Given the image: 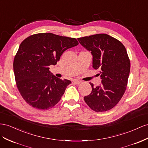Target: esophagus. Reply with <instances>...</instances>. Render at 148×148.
<instances>
[{"label": "esophagus", "instance_id": "1", "mask_svg": "<svg viewBox=\"0 0 148 148\" xmlns=\"http://www.w3.org/2000/svg\"><path fill=\"white\" fill-rule=\"evenodd\" d=\"M73 83L75 84H77V85H78V84L81 83L82 82L80 80H77V79H74V80L73 81Z\"/></svg>", "mask_w": 148, "mask_h": 148}]
</instances>
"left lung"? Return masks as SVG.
I'll list each match as a JSON object with an SVG mask.
<instances>
[{
  "mask_svg": "<svg viewBox=\"0 0 148 148\" xmlns=\"http://www.w3.org/2000/svg\"><path fill=\"white\" fill-rule=\"evenodd\" d=\"M80 44L93 55V68L99 70L101 83L84 97L85 101L96 112L112 109L120 101L127 85L130 60L126 48L114 37L105 34L78 38Z\"/></svg>",
  "mask_w": 148,
  "mask_h": 148,
  "instance_id": "left-lung-1",
  "label": "left lung"
}]
</instances>
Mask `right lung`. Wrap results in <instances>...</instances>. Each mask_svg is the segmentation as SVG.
Here are the masks:
<instances>
[{"label": "right lung", "mask_w": 148, "mask_h": 148, "mask_svg": "<svg viewBox=\"0 0 148 148\" xmlns=\"http://www.w3.org/2000/svg\"><path fill=\"white\" fill-rule=\"evenodd\" d=\"M78 45L77 40L51 33L32 35L21 43L14 60L16 85L23 99L35 108L49 110L60 100L71 83L51 75L64 51Z\"/></svg>", "instance_id": "add662e5"}]
</instances>
